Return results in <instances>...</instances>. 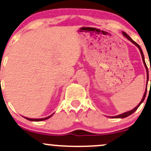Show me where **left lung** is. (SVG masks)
I'll return each mask as SVG.
<instances>
[{"mask_svg":"<svg viewBox=\"0 0 151 151\" xmlns=\"http://www.w3.org/2000/svg\"><path fill=\"white\" fill-rule=\"evenodd\" d=\"M122 33H123V35H124L125 37H126V38H128V40H130V41H131V43H133V44H134V45H136V46L138 47V49H139V50H140V54H141L142 59H143V63H144V65H145V68H146V72H147V82H146V88H145V93H144V95H143V98H142L141 101H140V102L139 103V104H138V106H136V107L133 108V110H131V111H128V112L123 113H122V114H120V115H118V116H112V117H111V118H126V117L129 116L130 115H131L132 113H134L135 111H136L137 109H138V107H139V106H140V104H141V103H143V101H144V100H145V96H146V92H147V86H148V67H147V65H146V63H145V58H144V55H143V50H142V49H141V48H140V45H138V44L137 43H135V42L134 41V40H132V38H130V37L129 36V35H128V34H127L126 33H125V32H122ZM150 70H151V68H150ZM150 82H151V81H150Z\"/></svg>","mask_w":151,"mask_h":151,"instance_id":"left-lung-1","label":"left lung"}]
</instances>
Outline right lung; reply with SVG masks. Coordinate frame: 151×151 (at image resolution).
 <instances>
[{
  "label": "right lung",
  "instance_id": "right-lung-1",
  "mask_svg": "<svg viewBox=\"0 0 151 151\" xmlns=\"http://www.w3.org/2000/svg\"><path fill=\"white\" fill-rule=\"evenodd\" d=\"M53 114L50 115V116H49L48 117H46V118H26V117H24L25 119L28 120V121H45V120L46 119H48V118H50V117L53 116Z\"/></svg>",
  "mask_w": 151,
  "mask_h": 151
}]
</instances>
